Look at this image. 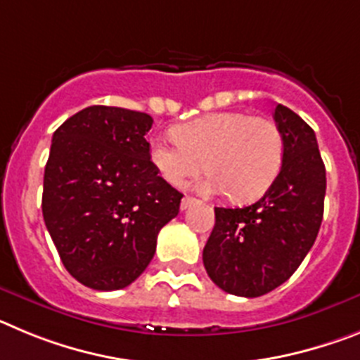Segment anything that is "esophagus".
<instances>
[{"label":"esophagus","mask_w":360,"mask_h":360,"mask_svg":"<svg viewBox=\"0 0 360 360\" xmlns=\"http://www.w3.org/2000/svg\"><path fill=\"white\" fill-rule=\"evenodd\" d=\"M195 202H196L195 198H191V196H184L182 203H180V209H182V211H186V209H189Z\"/></svg>","instance_id":"esophagus-1"}]
</instances>
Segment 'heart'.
<instances>
[{
	"label": "heart",
	"instance_id": "heart-1",
	"mask_svg": "<svg viewBox=\"0 0 360 360\" xmlns=\"http://www.w3.org/2000/svg\"><path fill=\"white\" fill-rule=\"evenodd\" d=\"M178 142H153L151 162L165 182L182 187L202 173L205 193L224 191L232 202H252L272 186L283 162L278 124L240 111L200 117L174 129Z\"/></svg>",
	"mask_w": 360,
	"mask_h": 360
}]
</instances>
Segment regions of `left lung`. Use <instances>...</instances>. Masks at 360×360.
Returning a JSON list of instances; mask_svg holds the SVG:
<instances>
[{
    "mask_svg": "<svg viewBox=\"0 0 360 360\" xmlns=\"http://www.w3.org/2000/svg\"><path fill=\"white\" fill-rule=\"evenodd\" d=\"M283 162L265 195L243 209L216 207L203 247L209 278L227 294L259 297L294 274L323 221L326 171L314 129L290 108L276 104Z\"/></svg>",
    "mask_w": 360,
    "mask_h": 360,
    "instance_id": "left-lung-1",
    "label": "left lung"
}]
</instances>
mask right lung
<instances>
[{
  "instance_id": "obj_1",
  "label": "right lung",
  "mask_w": 360,
  "mask_h": 360,
  "mask_svg": "<svg viewBox=\"0 0 360 360\" xmlns=\"http://www.w3.org/2000/svg\"><path fill=\"white\" fill-rule=\"evenodd\" d=\"M142 111L90 106L52 136L43 218L65 269L84 287L119 290L146 270L182 193L158 176Z\"/></svg>"
}]
</instances>
